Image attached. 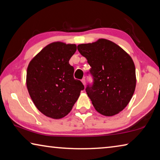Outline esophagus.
Instances as JSON below:
<instances>
[{"label": "esophagus", "instance_id": "obj_1", "mask_svg": "<svg viewBox=\"0 0 160 160\" xmlns=\"http://www.w3.org/2000/svg\"><path fill=\"white\" fill-rule=\"evenodd\" d=\"M81 81H82V82L83 85H85V84H86V80H85V78H82V80H81Z\"/></svg>", "mask_w": 160, "mask_h": 160}]
</instances>
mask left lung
<instances>
[{
    "instance_id": "1",
    "label": "left lung",
    "mask_w": 160,
    "mask_h": 160,
    "mask_svg": "<svg viewBox=\"0 0 160 160\" xmlns=\"http://www.w3.org/2000/svg\"><path fill=\"white\" fill-rule=\"evenodd\" d=\"M91 68L93 84L86 92L99 113L112 116L121 112L131 101L136 85L133 61L115 43L99 39L90 44L78 46Z\"/></svg>"
}]
</instances>
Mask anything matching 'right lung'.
Returning a JSON list of instances; mask_svg holds the SVG:
<instances>
[{
	"mask_svg": "<svg viewBox=\"0 0 160 160\" xmlns=\"http://www.w3.org/2000/svg\"><path fill=\"white\" fill-rule=\"evenodd\" d=\"M76 50L75 44L53 42L29 62L27 88L35 106L48 117L58 119L68 114L84 90L69 64Z\"/></svg>",
	"mask_w": 160,
	"mask_h": 160,
	"instance_id": "1",
	"label": "right lung"
}]
</instances>
